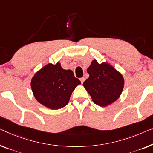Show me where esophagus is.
I'll use <instances>...</instances> for the list:
<instances>
[{
    "instance_id": "34e87169",
    "label": "esophagus",
    "mask_w": 153,
    "mask_h": 153,
    "mask_svg": "<svg viewBox=\"0 0 153 153\" xmlns=\"http://www.w3.org/2000/svg\"><path fill=\"white\" fill-rule=\"evenodd\" d=\"M80 81H81V83H83V82H84V81H85V78H84V77H81V78H80Z\"/></svg>"
}]
</instances>
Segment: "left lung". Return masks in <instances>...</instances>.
Listing matches in <instances>:
<instances>
[{
    "label": "left lung",
    "mask_w": 153,
    "mask_h": 153,
    "mask_svg": "<svg viewBox=\"0 0 153 153\" xmlns=\"http://www.w3.org/2000/svg\"><path fill=\"white\" fill-rule=\"evenodd\" d=\"M87 72L90 76L83 85L95 104L105 107L119 98L124 80L122 75L112 66L106 63L99 64L94 60Z\"/></svg>",
    "instance_id": "left-lung-1"
}]
</instances>
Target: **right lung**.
I'll return each mask as SVG.
<instances>
[{
  "label": "right lung",
  "mask_w": 153,
  "mask_h": 153,
  "mask_svg": "<svg viewBox=\"0 0 153 153\" xmlns=\"http://www.w3.org/2000/svg\"><path fill=\"white\" fill-rule=\"evenodd\" d=\"M81 84L70 70H64L61 64L49 63L33 76L31 87L40 103L52 110L63 108L69 102L72 92Z\"/></svg>",
  "instance_id": "add662e5"
}]
</instances>
